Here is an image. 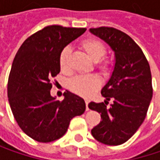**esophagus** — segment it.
I'll list each match as a JSON object with an SVG mask.
<instances>
[{
	"instance_id": "34e87169",
	"label": "esophagus",
	"mask_w": 160,
	"mask_h": 160,
	"mask_svg": "<svg viewBox=\"0 0 160 160\" xmlns=\"http://www.w3.org/2000/svg\"><path fill=\"white\" fill-rule=\"evenodd\" d=\"M85 104H86V110L88 111L89 110V108H88V104H89V100H85Z\"/></svg>"
}]
</instances>
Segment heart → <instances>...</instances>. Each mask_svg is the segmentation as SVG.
<instances>
[{"label":"heart","instance_id":"obj_1","mask_svg":"<svg viewBox=\"0 0 160 160\" xmlns=\"http://www.w3.org/2000/svg\"><path fill=\"white\" fill-rule=\"evenodd\" d=\"M80 48L82 49L86 54L93 61L95 62L96 68L102 72L107 73L109 70V62L108 59L102 58L107 49L105 44L93 38L83 40L80 42ZM70 56V48L65 47L62 50L60 56H59V65L63 71L68 72L69 70L68 68V59ZM100 85L99 79L94 75H89V76H78L73 78L69 81V89L76 94L88 97L90 96Z\"/></svg>","mask_w":160,"mask_h":160}]
</instances>
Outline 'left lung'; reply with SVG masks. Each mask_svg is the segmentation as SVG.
<instances>
[{
  "label": "left lung",
  "instance_id": "1",
  "mask_svg": "<svg viewBox=\"0 0 160 160\" xmlns=\"http://www.w3.org/2000/svg\"><path fill=\"white\" fill-rule=\"evenodd\" d=\"M115 52L110 79L103 87L104 103L91 102L90 109L101 113V121L92 130L100 143L118 145L127 142L144 122L153 96L152 77L143 51L126 33L108 27L90 28ZM113 104L108 108V101Z\"/></svg>",
  "mask_w": 160,
  "mask_h": 160
}]
</instances>
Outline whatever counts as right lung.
<instances>
[{"label": "right lung", "mask_w": 160, "mask_h": 160, "mask_svg": "<svg viewBox=\"0 0 160 160\" xmlns=\"http://www.w3.org/2000/svg\"><path fill=\"white\" fill-rule=\"evenodd\" d=\"M85 31L84 28L47 26L28 37L16 52L7 84L8 100L18 126L35 141L61 138L70 120L85 111L80 96L66 91L59 101L50 93L51 80L60 72L62 50Z\"/></svg>", "instance_id": "obj_1"}]
</instances>
